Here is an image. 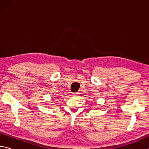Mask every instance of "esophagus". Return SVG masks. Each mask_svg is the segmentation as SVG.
I'll use <instances>...</instances> for the list:
<instances>
[{
  "mask_svg": "<svg viewBox=\"0 0 149 149\" xmlns=\"http://www.w3.org/2000/svg\"><path fill=\"white\" fill-rule=\"evenodd\" d=\"M73 95H74V97H77V96H78V93H73Z\"/></svg>",
  "mask_w": 149,
  "mask_h": 149,
  "instance_id": "esophagus-1",
  "label": "esophagus"
}]
</instances>
